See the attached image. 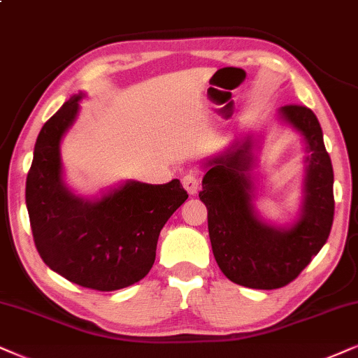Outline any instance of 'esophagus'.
<instances>
[{"mask_svg": "<svg viewBox=\"0 0 358 358\" xmlns=\"http://www.w3.org/2000/svg\"><path fill=\"white\" fill-rule=\"evenodd\" d=\"M182 185L188 194H196L198 189H200V180L193 175H185L182 178Z\"/></svg>", "mask_w": 358, "mask_h": 358, "instance_id": "esophagus-1", "label": "esophagus"}]
</instances>
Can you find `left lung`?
Segmentation results:
<instances>
[{
	"mask_svg": "<svg viewBox=\"0 0 358 358\" xmlns=\"http://www.w3.org/2000/svg\"><path fill=\"white\" fill-rule=\"evenodd\" d=\"M278 120L301 135L306 152L302 201L291 223H269L255 206L261 135H239L203 162L200 200L213 255L226 278L251 289H278L296 279L322 250L334 221V170L317 117L304 106H284Z\"/></svg>",
	"mask_w": 358,
	"mask_h": 358,
	"instance_id": "obj_1",
	"label": "left lung"
}]
</instances>
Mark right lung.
Listing matches in <instances>:
<instances>
[{
  "label": "right lung",
  "instance_id": "right-lung-1",
  "mask_svg": "<svg viewBox=\"0 0 358 358\" xmlns=\"http://www.w3.org/2000/svg\"><path fill=\"white\" fill-rule=\"evenodd\" d=\"M80 90L43 125L26 178V206L39 256L54 273L96 291L138 282L155 262L162 228L188 198L180 180H127L99 196L76 194L64 180L61 142L78 119Z\"/></svg>",
  "mask_w": 358,
  "mask_h": 358
}]
</instances>
